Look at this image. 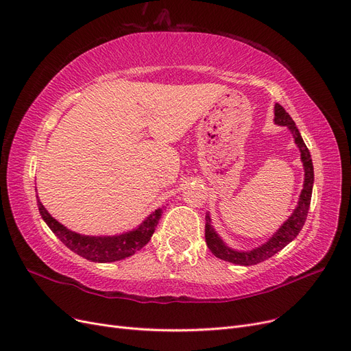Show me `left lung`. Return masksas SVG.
I'll return each instance as SVG.
<instances>
[{
  "mask_svg": "<svg viewBox=\"0 0 351 351\" xmlns=\"http://www.w3.org/2000/svg\"><path fill=\"white\" fill-rule=\"evenodd\" d=\"M274 121L280 126H287L289 130H291L294 136V142L300 147L301 152V160L304 166V185L302 191L300 195V201L297 208L294 209L293 215L289 217L282 225L280 230L274 234L265 243H263L261 247H258L252 251H235L230 248L226 243L219 238V235L213 230L210 225V218L209 213L205 217L206 225H205V239H206V245L210 250V252L215 255L217 258H221L223 261L238 264V265H255L258 263H263L272 255H276L278 251H281L285 245H288L302 230L304 222L307 219V213L310 209V202H311V193H313V184H314V167H313V160L310 150L307 149L306 143H304L301 134L294 123V120L291 119L285 109L281 104L276 103V108H274Z\"/></svg>",
  "mask_w": 351,
  "mask_h": 351,
  "instance_id": "left-lung-1",
  "label": "left lung"
}]
</instances>
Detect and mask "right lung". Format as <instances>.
<instances>
[{
	"instance_id": "right-lung-1",
	"label": "right lung",
	"mask_w": 351,
	"mask_h": 351,
	"mask_svg": "<svg viewBox=\"0 0 351 351\" xmlns=\"http://www.w3.org/2000/svg\"><path fill=\"white\" fill-rule=\"evenodd\" d=\"M37 205L44 222L49 225L56 237L73 252L93 263L119 261L142 250L154 235L163 212L162 208H158L138 228L125 234L113 237H88L67 230L64 225L50 215L40 199H37Z\"/></svg>"
}]
</instances>
